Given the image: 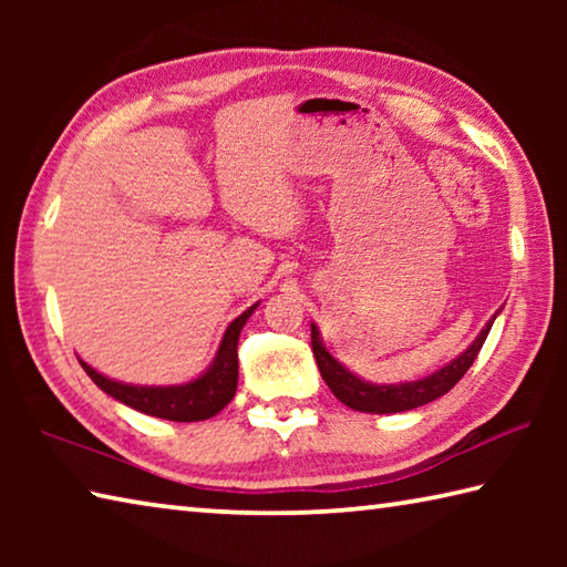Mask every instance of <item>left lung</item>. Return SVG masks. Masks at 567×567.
I'll return each mask as SVG.
<instances>
[{
    "instance_id": "1",
    "label": "left lung",
    "mask_w": 567,
    "mask_h": 567,
    "mask_svg": "<svg viewBox=\"0 0 567 567\" xmlns=\"http://www.w3.org/2000/svg\"><path fill=\"white\" fill-rule=\"evenodd\" d=\"M493 320L485 324V330L477 334V340L470 344L457 360L445 364V368L437 370L435 375L417 382H402V385H370V382L354 378L350 370H344L342 364L322 348L320 332L315 324H312V354L315 360H318L320 375L324 382H328L332 395L340 402H344L348 408L360 410V412H380V415H385V412H405L443 398L445 392H450L457 385L460 378L470 370V364L475 362L480 348L485 344L487 332L493 328Z\"/></svg>"
}]
</instances>
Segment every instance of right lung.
<instances>
[{"instance_id":"1","label":"right lung","mask_w":567,"mask_h":567,"mask_svg":"<svg viewBox=\"0 0 567 567\" xmlns=\"http://www.w3.org/2000/svg\"><path fill=\"white\" fill-rule=\"evenodd\" d=\"M257 305L249 307L237 320L229 322V328L219 344L217 358L203 378L195 382H187V385L177 388H137V385H122V382H114L110 378L100 375L97 370H92L90 364L82 368L92 378L94 385L107 392L114 400L124 402L134 410L145 412V415H155L162 420H175V422H197L217 415L229 400L235 398L237 390V340L239 330L245 328L249 315H252Z\"/></svg>"}]
</instances>
